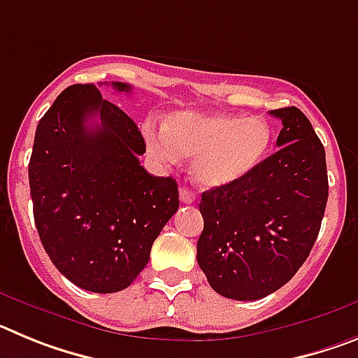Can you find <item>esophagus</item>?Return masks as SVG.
I'll use <instances>...</instances> for the list:
<instances>
[{"mask_svg": "<svg viewBox=\"0 0 358 358\" xmlns=\"http://www.w3.org/2000/svg\"><path fill=\"white\" fill-rule=\"evenodd\" d=\"M179 199H181V202H185V204H192V202L195 201V195L194 192H189L188 188H181V192H179Z\"/></svg>", "mask_w": 358, "mask_h": 358, "instance_id": "obj_1", "label": "esophagus"}]
</instances>
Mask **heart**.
<instances>
[{
	"mask_svg": "<svg viewBox=\"0 0 358 358\" xmlns=\"http://www.w3.org/2000/svg\"><path fill=\"white\" fill-rule=\"evenodd\" d=\"M148 152L161 163L192 161V177L202 188H226L251 176L267 157L273 129L260 116L173 113L166 129L145 123Z\"/></svg>",
	"mask_w": 358,
	"mask_h": 358,
	"instance_id": "heart-1",
	"label": "heart"
}]
</instances>
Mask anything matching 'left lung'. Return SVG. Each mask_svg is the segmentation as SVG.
I'll return each instance as SVG.
<instances>
[{
	"label": "left lung",
	"mask_w": 358,
	"mask_h": 358,
	"mask_svg": "<svg viewBox=\"0 0 358 358\" xmlns=\"http://www.w3.org/2000/svg\"><path fill=\"white\" fill-rule=\"evenodd\" d=\"M283 123L273 156L249 177L201 197L197 262L220 296L255 301L292 280L321 229L327 156L297 107L268 110Z\"/></svg>",
	"instance_id": "8db88e82"
}]
</instances>
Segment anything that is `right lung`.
Returning a JSON list of instances; mask_svg holds the SVG:
<instances>
[{
	"instance_id": "1",
	"label": "right lung",
	"mask_w": 358,
	"mask_h": 358,
	"mask_svg": "<svg viewBox=\"0 0 358 358\" xmlns=\"http://www.w3.org/2000/svg\"><path fill=\"white\" fill-rule=\"evenodd\" d=\"M110 87L131 93L123 82ZM145 150L138 125L93 84L66 87L37 125L28 164L36 227L53 265L80 289H127L179 208L176 179L150 176Z\"/></svg>"
}]
</instances>
